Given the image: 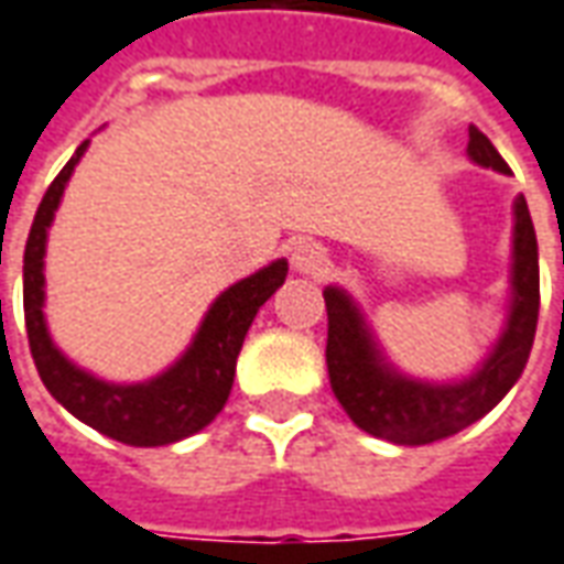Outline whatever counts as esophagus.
Returning a JSON list of instances; mask_svg holds the SVG:
<instances>
[{"label": "esophagus", "instance_id": "1", "mask_svg": "<svg viewBox=\"0 0 564 564\" xmlns=\"http://www.w3.org/2000/svg\"><path fill=\"white\" fill-rule=\"evenodd\" d=\"M290 262H293L295 274H305V278H323L326 269H329V253H326V247H323V243L302 241L293 247Z\"/></svg>", "mask_w": 564, "mask_h": 564}]
</instances>
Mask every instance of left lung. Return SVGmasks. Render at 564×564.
Here are the masks:
<instances>
[{
    "mask_svg": "<svg viewBox=\"0 0 564 564\" xmlns=\"http://www.w3.org/2000/svg\"><path fill=\"white\" fill-rule=\"evenodd\" d=\"M467 159L479 167L510 173L486 133L470 124ZM326 369L333 393L360 431L397 446H427L470 427L488 415L513 388L529 364L538 308V238L525 198L513 200V262H510V308L501 336L482 364L458 381H424L400 372L384 357L364 311L341 286H326Z\"/></svg>",
    "mask_w": 564,
    "mask_h": 564,
    "instance_id": "obj_1",
    "label": "left lung"
}]
</instances>
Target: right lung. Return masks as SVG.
Segmentation results:
<instances>
[{
    "instance_id": "obj_1",
    "label": "right lung",
    "mask_w": 564,
    "mask_h": 564,
    "mask_svg": "<svg viewBox=\"0 0 564 564\" xmlns=\"http://www.w3.org/2000/svg\"><path fill=\"white\" fill-rule=\"evenodd\" d=\"M88 143L90 140L78 145L76 155L66 161V167L48 186L26 238V250H23L26 338L42 384L66 412H73L88 427L112 436L124 446H171L204 431L223 412L231 393L243 336L253 323L256 311L269 302L278 286H283L290 265L286 259H274L271 265L231 283L226 293L216 295L192 345L159 376L133 384H116L76 366L54 345L45 321V247H48L54 214L61 207L63 188L82 155L88 152Z\"/></svg>"
}]
</instances>
